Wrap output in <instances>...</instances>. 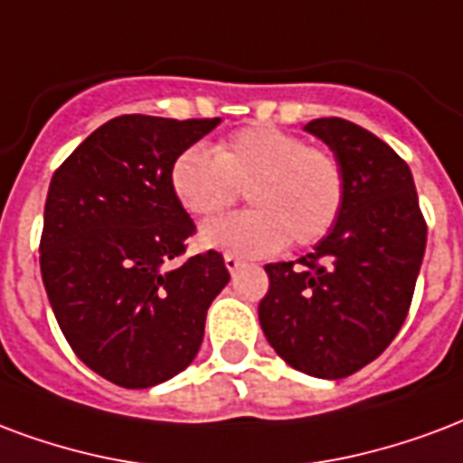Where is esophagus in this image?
<instances>
[{
	"label": "esophagus",
	"mask_w": 463,
	"mask_h": 463,
	"mask_svg": "<svg viewBox=\"0 0 463 463\" xmlns=\"http://www.w3.org/2000/svg\"><path fill=\"white\" fill-rule=\"evenodd\" d=\"M222 262H225V269H228V272H238L242 267V260H238L235 255H225Z\"/></svg>",
	"instance_id": "obj_1"
}]
</instances>
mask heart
<instances>
[{
  "label": "heart",
  "instance_id": "b5f03b06",
  "mask_svg": "<svg viewBox=\"0 0 463 463\" xmlns=\"http://www.w3.org/2000/svg\"><path fill=\"white\" fill-rule=\"evenodd\" d=\"M169 184L196 218L221 215L242 191L252 208L203 225L198 241L245 258L272 255L287 242H318L336 225L345 196L344 169L334 154L272 125L245 127L213 152L188 146L171 162Z\"/></svg>",
  "mask_w": 463,
  "mask_h": 463
}]
</instances>
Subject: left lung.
<instances>
[{"instance_id": "8db88e82", "label": "left lung", "mask_w": 463, "mask_h": 463, "mask_svg": "<svg viewBox=\"0 0 463 463\" xmlns=\"http://www.w3.org/2000/svg\"><path fill=\"white\" fill-rule=\"evenodd\" d=\"M334 152L345 196L314 252L265 265L260 326L284 363L338 380L375 361L405 324L427 245L412 171L383 139L341 118L304 127Z\"/></svg>"}]
</instances>
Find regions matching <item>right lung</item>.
<instances>
[{
    "mask_svg": "<svg viewBox=\"0 0 463 463\" xmlns=\"http://www.w3.org/2000/svg\"><path fill=\"white\" fill-rule=\"evenodd\" d=\"M218 125L122 115L51 179L41 235L51 309L75 355L119 388H152L191 365L231 279L215 250L171 267L196 231L171 191V162Z\"/></svg>",
    "mask_w": 463,
    "mask_h": 463,
    "instance_id": "1",
    "label": "right lung"
}]
</instances>
